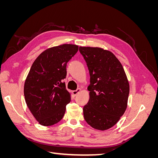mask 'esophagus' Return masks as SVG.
I'll use <instances>...</instances> for the list:
<instances>
[{"label": "esophagus", "mask_w": 158, "mask_h": 158, "mask_svg": "<svg viewBox=\"0 0 158 158\" xmlns=\"http://www.w3.org/2000/svg\"><path fill=\"white\" fill-rule=\"evenodd\" d=\"M80 91H81V89L80 88H78V89H76V90L73 91V94L74 95H76L80 92Z\"/></svg>", "instance_id": "34e87169"}]
</instances>
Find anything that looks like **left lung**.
I'll return each instance as SVG.
<instances>
[{"label":"left lung","mask_w":158,"mask_h":158,"mask_svg":"<svg viewBox=\"0 0 158 158\" xmlns=\"http://www.w3.org/2000/svg\"><path fill=\"white\" fill-rule=\"evenodd\" d=\"M90 76L89 99L83 108L85 121L105 131L119 121L127 107L129 83L121 63L111 51L80 47Z\"/></svg>","instance_id":"1"}]
</instances>
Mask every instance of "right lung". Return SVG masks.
<instances>
[{
    "mask_svg": "<svg viewBox=\"0 0 158 158\" xmlns=\"http://www.w3.org/2000/svg\"><path fill=\"white\" fill-rule=\"evenodd\" d=\"M78 46L63 44L44 51L33 62L24 84L26 103L43 126H51L63 118L70 94L63 80L66 64Z\"/></svg>",
    "mask_w": 158,
    "mask_h": 158,
    "instance_id": "obj_1",
    "label": "right lung"
}]
</instances>
